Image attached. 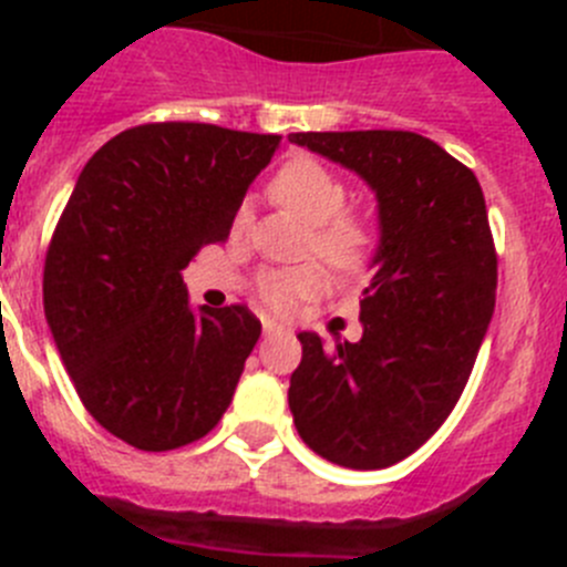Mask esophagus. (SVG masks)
I'll use <instances>...</instances> for the list:
<instances>
[{"label":"esophagus","mask_w":567,"mask_h":567,"mask_svg":"<svg viewBox=\"0 0 567 567\" xmlns=\"http://www.w3.org/2000/svg\"><path fill=\"white\" fill-rule=\"evenodd\" d=\"M278 332H284V329H280L275 320H264V334H278Z\"/></svg>","instance_id":"34e87169"}]
</instances>
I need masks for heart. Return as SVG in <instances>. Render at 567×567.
Returning <instances> with one entry per match:
<instances>
[{
    "mask_svg": "<svg viewBox=\"0 0 567 567\" xmlns=\"http://www.w3.org/2000/svg\"><path fill=\"white\" fill-rule=\"evenodd\" d=\"M269 193L278 204L315 224L309 247L338 269L363 267L374 249V227L369 218L343 209L346 184L312 155H295L280 164L269 182ZM247 213L240 209L235 218V233L244 227ZM327 284V272L318 264L289 269H260L252 280V292L264 309L287 315L300 300L315 298Z\"/></svg>",
    "mask_w": 567,
    "mask_h": 567,
    "instance_id": "obj_1",
    "label": "heart"
}]
</instances>
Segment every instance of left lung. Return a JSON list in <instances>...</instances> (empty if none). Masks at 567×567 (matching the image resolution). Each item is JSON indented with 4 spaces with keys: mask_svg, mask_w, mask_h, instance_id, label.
<instances>
[{
    "mask_svg": "<svg viewBox=\"0 0 567 567\" xmlns=\"http://www.w3.org/2000/svg\"><path fill=\"white\" fill-rule=\"evenodd\" d=\"M378 195L380 244L358 343L300 332L289 380L300 440L329 463L372 471L417 452L452 414L488 332L497 252L477 175L409 130L292 133Z\"/></svg>",
    "mask_w": 567,
    "mask_h": 567,
    "instance_id": "obj_1",
    "label": "left lung"
}]
</instances>
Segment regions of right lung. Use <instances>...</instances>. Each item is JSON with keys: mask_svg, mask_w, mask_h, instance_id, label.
Returning a JSON list of instances; mask_svg holds the SVG:
<instances>
[{"mask_svg": "<svg viewBox=\"0 0 567 567\" xmlns=\"http://www.w3.org/2000/svg\"><path fill=\"white\" fill-rule=\"evenodd\" d=\"M280 135L138 124L93 153L44 258V318L84 409L142 452L202 440L260 338L247 307H189L182 269L227 240Z\"/></svg>", "mask_w": 567, "mask_h": 567, "instance_id": "add662e5", "label": "right lung"}]
</instances>
